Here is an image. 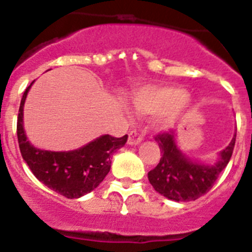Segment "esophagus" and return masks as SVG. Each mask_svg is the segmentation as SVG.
Wrapping results in <instances>:
<instances>
[{
	"instance_id": "obj_1",
	"label": "esophagus",
	"mask_w": 252,
	"mask_h": 252,
	"mask_svg": "<svg viewBox=\"0 0 252 252\" xmlns=\"http://www.w3.org/2000/svg\"><path fill=\"white\" fill-rule=\"evenodd\" d=\"M142 139H144V132H141V131L133 130L128 133V144L130 145H136L142 141Z\"/></svg>"
}]
</instances>
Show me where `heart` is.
<instances>
[{"instance_id":"1","label":"heart","mask_w":252,"mask_h":252,"mask_svg":"<svg viewBox=\"0 0 252 252\" xmlns=\"http://www.w3.org/2000/svg\"><path fill=\"white\" fill-rule=\"evenodd\" d=\"M133 104L136 110L141 113H157L167 112L177 110L178 107L184 104L188 99V93L180 88L173 87H144L132 94ZM170 121V117L166 122Z\"/></svg>"}]
</instances>
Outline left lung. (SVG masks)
<instances>
[{
    "label": "left lung",
    "mask_w": 252,
    "mask_h": 252,
    "mask_svg": "<svg viewBox=\"0 0 252 252\" xmlns=\"http://www.w3.org/2000/svg\"><path fill=\"white\" fill-rule=\"evenodd\" d=\"M154 139L161 150V158L159 164L148 173L149 182L158 193L168 199L189 202L204 195L215 186L232 157L236 135L230 145L221 151L215 165H202L189 160L178 149L173 131L158 133Z\"/></svg>",
    "instance_id": "left-lung-1"
}]
</instances>
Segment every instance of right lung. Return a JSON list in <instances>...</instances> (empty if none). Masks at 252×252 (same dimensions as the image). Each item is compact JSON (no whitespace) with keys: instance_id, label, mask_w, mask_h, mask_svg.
<instances>
[{"instance_id":"1","label":"right lung","mask_w":252,"mask_h":252,"mask_svg":"<svg viewBox=\"0 0 252 252\" xmlns=\"http://www.w3.org/2000/svg\"><path fill=\"white\" fill-rule=\"evenodd\" d=\"M32 84V83H31ZM30 86L21 98L17 116V140L22 159L32 174L54 192L66 198H79L99 186L111 169V155L126 144L127 135H103L73 151H46L28 141L22 126L24 103Z\"/></svg>"}]
</instances>
